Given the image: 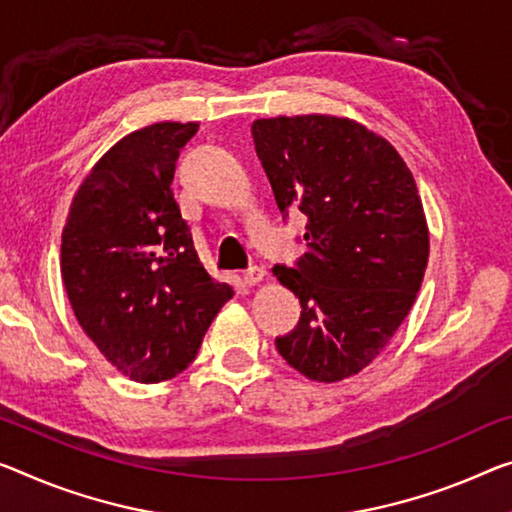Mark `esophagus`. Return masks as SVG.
Instances as JSON below:
<instances>
[{
    "label": "esophagus",
    "mask_w": 512,
    "mask_h": 512,
    "mask_svg": "<svg viewBox=\"0 0 512 512\" xmlns=\"http://www.w3.org/2000/svg\"><path fill=\"white\" fill-rule=\"evenodd\" d=\"M263 279H265L263 267H249V270L242 274V281H245V286H256V283H261Z\"/></svg>",
    "instance_id": "obj_1"
}]
</instances>
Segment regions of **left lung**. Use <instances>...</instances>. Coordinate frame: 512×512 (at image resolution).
<instances>
[{"instance_id":"left-lung-1","label":"left lung","mask_w":512,"mask_h":512,"mask_svg":"<svg viewBox=\"0 0 512 512\" xmlns=\"http://www.w3.org/2000/svg\"><path fill=\"white\" fill-rule=\"evenodd\" d=\"M256 153L277 206L306 219V254L274 267L302 316L279 355L316 382H341L380 355L410 313L430 235L414 176L387 139L345 116L258 119Z\"/></svg>"}]
</instances>
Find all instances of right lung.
<instances>
[{
    "instance_id": "obj_1",
    "label": "right lung",
    "mask_w": 512,
    "mask_h": 512,
    "mask_svg": "<svg viewBox=\"0 0 512 512\" xmlns=\"http://www.w3.org/2000/svg\"><path fill=\"white\" fill-rule=\"evenodd\" d=\"M196 130L164 121L116 141L82 180L61 233L77 322L116 371L141 384L183 373L233 297L199 261L171 190Z\"/></svg>"
}]
</instances>
